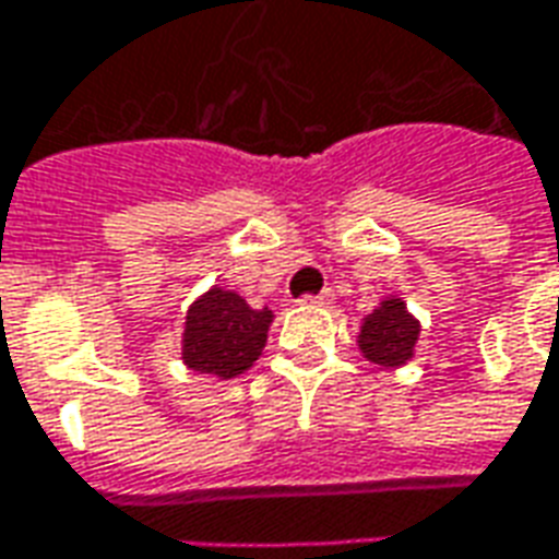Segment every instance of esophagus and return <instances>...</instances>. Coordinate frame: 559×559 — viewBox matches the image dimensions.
I'll return each instance as SVG.
<instances>
[{
  "label": "esophagus",
  "instance_id": "obj_1",
  "mask_svg": "<svg viewBox=\"0 0 559 559\" xmlns=\"http://www.w3.org/2000/svg\"><path fill=\"white\" fill-rule=\"evenodd\" d=\"M302 302H305V305H323V308H326V305L335 302V293H332V290H329V287H326V290L317 293V296H305Z\"/></svg>",
  "mask_w": 559,
  "mask_h": 559
}]
</instances>
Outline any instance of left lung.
Returning <instances> with one entry per match:
<instances>
[{
    "instance_id": "left-lung-1",
    "label": "left lung",
    "mask_w": 559,
    "mask_h": 559,
    "mask_svg": "<svg viewBox=\"0 0 559 559\" xmlns=\"http://www.w3.org/2000/svg\"><path fill=\"white\" fill-rule=\"evenodd\" d=\"M419 341V320L407 311L399 296H386L359 329V350L368 362L383 368H401L413 359Z\"/></svg>"
}]
</instances>
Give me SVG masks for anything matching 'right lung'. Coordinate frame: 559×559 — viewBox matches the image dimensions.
<instances>
[{
	"label": "right lung",
	"mask_w": 559,
	"mask_h": 559,
	"mask_svg": "<svg viewBox=\"0 0 559 559\" xmlns=\"http://www.w3.org/2000/svg\"><path fill=\"white\" fill-rule=\"evenodd\" d=\"M272 317L269 308H251L239 293L212 287L185 314L182 362L218 380L245 374L266 347Z\"/></svg>",
	"instance_id": "obj_1"
}]
</instances>
